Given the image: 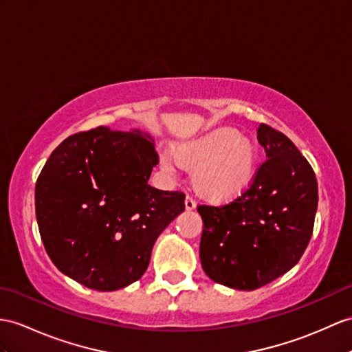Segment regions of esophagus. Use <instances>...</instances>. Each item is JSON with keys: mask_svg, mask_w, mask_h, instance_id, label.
Returning a JSON list of instances; mask_svg holds the SVG:
<instances>
[{"mask_svg": "<svg viewBox=\"0 0 352 352\" xmlns=\"http://www.w3.org/2000/svg\"><path fill=\"white\" fill-rule=\"evenodd\" d=\"M195 206H197L195 200L192 199L191 195H188L186 199H185V209H186V210H194V209H195Z\"/></svg>", "mask_w": 352, "mask_h": 352, "instance_id": "obj_1", "label": "esophagus"}]
</instances>
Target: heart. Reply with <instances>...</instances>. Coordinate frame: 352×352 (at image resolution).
<instances>
[{"label": "heart", "instance_id": "b5f03b06", "mask_svg": "<svg viewBox=\"0 0 352 352\" xmlns=\"http://www.w3.org/2000/svg\"><path fill=\"white\" fill-rule=\"evenodd\" d=\"M171 153H164L161 164L167 171L182 167L192 168L195 191L210 201H228L248 190L256 170V149L233 128L206 134L200 139L179 144Z\"/></svg>", "mask_w": 352, "mask_h": 352}]
</instances>
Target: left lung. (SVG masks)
Segmentation results:
<instances>
[{"instance_id":"obj_1","label":"left lung","mask_w":352,"mask_h":352,"mask_svg":"<svg viewBox=\"0 0 352 352\" xmlns=\"http://www.w3.org/2000/svg\"><path fill=\"white\" fill-rule=\"evenodd\" d=\"M265 160L250 188L222 206L200 204L201 267L212 280L252 291L282 276L311 241L318 184L307 160L285 134L260 124Z\"/></svg>"}]
</instances>
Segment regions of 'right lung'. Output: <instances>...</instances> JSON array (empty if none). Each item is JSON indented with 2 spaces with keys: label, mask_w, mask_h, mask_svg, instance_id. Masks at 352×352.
I'll return each mask as SVG.
<instances>
[{
  "label": "right lung",
  "mask_w": 352,
  "mask_h": 352,
  "mask_svg": "<svg viewBox=\"0 0 352 352\" xmlns=\"http://www.w3.org/2000/svg\"><path fill=\"white\" fill-rule=\"evenodd\" d=\"M158 162L148 134L106 126L67 137L52 152L36 184V217L59 272L97 291L143 276L153 243L185 210L182 191L148 184Z\"/></svg>",
  "instance_id": "add662e5"
}]
</instances>
